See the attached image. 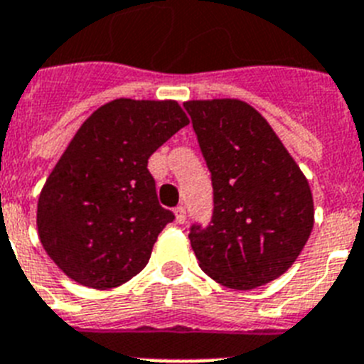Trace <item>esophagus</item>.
<instances>
[{
  "mask_svg": "<svg viewBox=\"0 0 364 364\" xmlns=\"http://www.w3.org/2000/svg\"><path fill=\"white\" fill-rule=\"evenodd\" d=\"M173 213H176V221H178V223H185L186 210H185V207H183V205L176 207V210H173Z\"/></svg>",
  "mask_w": 364,
  "mask_h": 364,
  "instance_id": "34e87169",
  "label": "esophagus"
}]
</instances>
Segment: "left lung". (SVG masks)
<instances>
[{
	"label": "left lung",
	"instance_id": "8db88e82",
	"mask_svg": "<svg viewBox=\"0 0 364 364\" xmlns=\"http://www.w3.org/2000/svg\"><path fill=\"white\" fill-rule=\"evenodd\" d=\"M213 176L210 225L191 229L201 269L247 291L286 273L304 249L315 210L311 188L269 122L238 99L186 100Z\"/></svg>",
	"mask_w": 364,
	"mask_h": 364
}]
</instances>
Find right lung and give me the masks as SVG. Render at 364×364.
Here are the masks:
<instances>
[{
	"label": "right lung",
	"instance_id": "add662e5",
	"mask_svg": "<svg viewBox=\"0 0 364 364\" xmlns=\"http://www.w3.org/2000/svg\"><path fill=\"white\" fill-rule=\"evenodd\" d=\"M188 117L176 100L115 99L82 122L38 198V236L71 280L122 286L148 264L173 214L157 201L148 159Z\"/></svg>",
	"mask_w": 364,
	"mask_h": 364
}]
</instances>
